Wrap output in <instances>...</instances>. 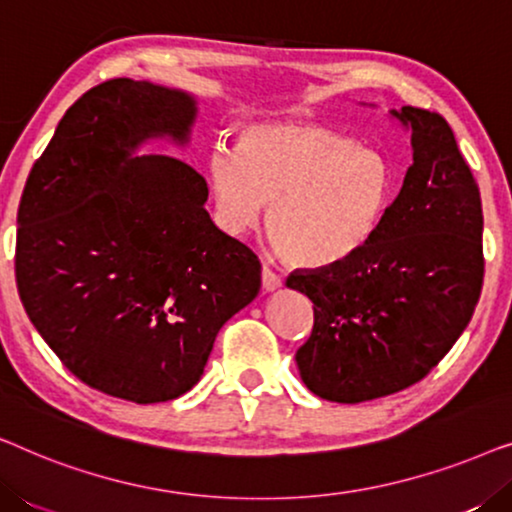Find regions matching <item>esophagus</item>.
I'll return each instance as SVG.
<instances>
[{"label":"esophagus","instance_id":"1","mask_svg":"<svg viewBox=\"0 0 512 512\" xmlns=\"http://www.w3.org/2000/svg\"><path fill=\"white\" fill-rule=\"evenodd\" d=\"M261 282H263V291H275V289H279V286H282V277H279L272 268H268V265H263Z\"/></svg>","mask_w":512,"mask_h":512}]
</instances>
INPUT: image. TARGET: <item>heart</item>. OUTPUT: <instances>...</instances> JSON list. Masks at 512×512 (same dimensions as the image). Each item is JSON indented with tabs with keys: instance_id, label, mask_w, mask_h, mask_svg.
I'll use <instances>...</instances> for the list:
<instances>
[{
	"instance_id": "b5f03b06",
	"label": "heart",
	"mask_w": 512,
	"mask_h": 512,
	"mask_svg": "<svg viewBox=\"0 0 512 512\" xmlns=\"http://www.w3.org/2000/svg\"><path fill=\"white\" fill-rule=\"evenodd\" d=\"M214 219L228 235H247L268 209V237L293 265L321 268L359 254L373 240L396 191V172L380 151L305 121L251 123L235 151L205 160Z\"/></svg>"
}]
</instances>
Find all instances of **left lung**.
<instances>
[{"label": "left lung", "mask_w": 512, "mask_h": 512, "mask_svg": "<svg viewBox=\"0 0 512 512\" xmlns=\"http://www.w3.org/2000/svg\"><path fill=\"white\" fill-rule=\"evenodd\" d=\"M391 114L412 130V165L375 237L345 261L286 279L314 303L300 377L333 403L424 380L464 333L485 277L480 188L452 128L436 111Z\"/></svg>", "instance_id": "8db88e82"}]
</instances>
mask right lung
<instances>
[{"instance_id":"right-lung-1","label":"right lung","mask_w":512,"mask_h":512,"mask_svg":"<svg viewBox=\"0 0 512 512\" xmlns=\"http://www.w3.org/2000/svg\"><path fill=\"white\" fill-rule=\"evenodd\" d=\"M195 100L111 79L81 95L27 177L16 282L69 373L102 394L163 403L198 384L221 326L261 289V261L209 219L207 181L144 139L186 144Z\"/></svg>"}]
</instances>
